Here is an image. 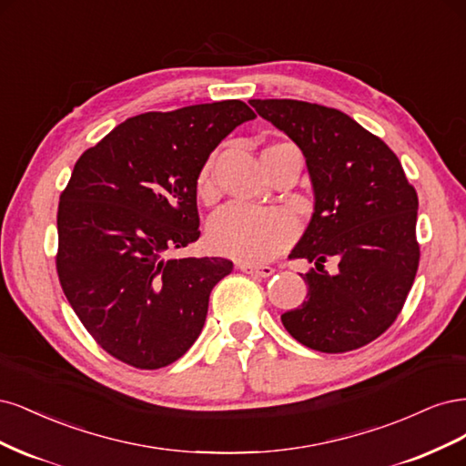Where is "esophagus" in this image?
Listing matches in <instances>:
<instances>
[{
	"label": "esophagus",
	"instance_id": "obj_1",
	"mask_svg": "<svg viewBox=\"0 0 466 466\" xmlns=\"http://www.w3.org/2000/svg\"><path fill=\"white\" fill-rule=\"evenodd\" d=\"M238 268H239V271H244V273H248V275H253V277H263V279H267V277H271V275L275 273V268H273V267H268V265H251V263H238Z\"/></svg>",
	"mask_w": 466,
	"mask_h": 466
}]
</instances>
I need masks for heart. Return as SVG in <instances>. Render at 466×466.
Segmentation results:
<instances>
[{"instance_id":"obj_1","label":"heart","mask_w":466,"mask_h":466,"mask_svg":"<svg viewBox=\"0 0 466 466\" xmlns=\"http://www.w3.org/2000/svg\"><path fill=\"white\" fill-rule=\"evenodd\" d=\"M215 157L208 158L198 176V193L207 201L215 195ZM296 232V218L284 208H259L244 203L222 208L208 228L211 244L218 253L255 263L275 258L292 242Z\"/></svg>"}]
</instances>
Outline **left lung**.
<instances>
[{"instance_id": "left-lung-1", "label": "left lung", "mask_w": 466, "mask_h": 466, "mask_svg": "<svg viewBox=\"0 0 466 466\" xmlns=\"http://www.w3.org/2000/svg\"><path fill=\"white\" fill-rule=\"evenodd\" d=\"M299 147L313 213L290 258L313 263L304 304L280 315L287 331L319 352H349L393 325L418 271V195L397 155L340 110L249 100ZM327 260L336 267L322 268Z\"/></svg>"}]
</instances>
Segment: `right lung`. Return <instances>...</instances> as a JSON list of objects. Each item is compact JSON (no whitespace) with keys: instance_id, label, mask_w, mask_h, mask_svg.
Returning <instances> with one entry per match:
<instances>
[{"instance_id":"add662e5","label":"right lung","mask_w":466,"mask_h":466,"mask_svg":"<svg viewBox=\"0 0 466 466\" xmlns=\"http://www.w3.org/2000/svg\"><path fill=\"white\" fill-rule=\"evenodd\" d=\"M255 112L242 100L126 119L75 162L57 207V277L73 311L122 362L164 368L207 319L222 258L168 259L198 242V176Z\"/></svg>"}]
</instances>
